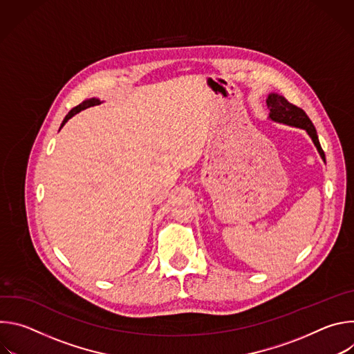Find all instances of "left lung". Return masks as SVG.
<instances>
[{"label":"left lung","mask_w":354,"mask_h":354,"mask_svg":"<svg viewBox=\"0 0 354 354\" xmlns=\"http://www.w3.org/2000/svg\"><path fill=\"white\" fill-rule=\"evenodd\" d=\"M266 104H268V108L270 111L269 118L273 122L288 124V126H292V127L304 129L308 133V136L311 137V140L314 141L319 156L325 161V153H324V149L319 144L317 130H315L313 122L310 120V118L307 116V113L304 111H302L298 106H295V105H292V104H290L284 96H281L279 93H269V96L266 99Z\"/></svg>","instance_id":"8db88e82"}]
</instances>
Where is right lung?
I'll return each mask as SVG.
<instances>
[{
    "label": "right lung",
    "mask_w": 354,
    "mask_h": 354,
    "mask_svg": "<svg viewBox=\"0 0 354 354\" xmlns=\"http://www.w3.org/2000/svg\"><path fill=\"white\" fill-rule=\"evenodd\" d=\"M100 104V100L99 99H96V97H91V99H86V100H84L82 104H80L78 106H75V108H73L70 112H68V115L64 118V120H63V123H62V126H60V129L74 116V115H77L78 112H81V111H84V109H86V108H91V106H95V105H99Z\"/></svg>",
    "instance_id": "add662e5"
}]
</instances>
